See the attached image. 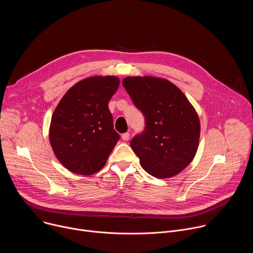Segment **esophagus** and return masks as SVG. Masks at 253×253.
Wrapping results in <instances>:
<instances>
[{
    "label": "esophagus",
    "mask_w": 253,
    "mask_h": 253,
    "mask_svg": "<svg viewBox=\"0 0 253 253\" xmlns=\"http://www.w3.org/2000/svg\"><path fill=\"white\" fill-rule=\"evenodd\" d=\"M121 137H122V139H123L124 141H127V140H129V138H130V134H129L128 132H126V133H123Z\"/></svg>",
    "instance_id": "esophagus-1"
}]
</instances>
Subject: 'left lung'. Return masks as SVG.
<instances>
[{
	"instance_id": "1",
	"label": "left lung",
	"mask_w": 253,
	"mask_h": 253,
	"mask_svg": "<svg viewBox=\"0 0 253 253\" xmlns=\"http://www.w3.org/2000/svg\"><path fill=\"white\" fill-rule=\"evenodd\" d=\"M122 84L145 117V130L130 141L141 166L159 179L180 173L198 149L200 121L194 107L163 78L126 77Z\"/></svg>"
}]
</instances>
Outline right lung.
Segmentation results:
<instances>
[{
  "instance_id": "right-lung-1",
  "label": "right lung",
  "mask_w": 253,
  "mask_h": 253,
  "mask_svg": "<svg viewBox=\"0 0 253 253\" xmlns=\"http://www.w3.org/2000/svg\"><path fill=\"white\" fill-rule=\"evenodd\" d=\"M119 84L116 76L89 77L71 87L57 105L49 139L68 170L91 175L104 167L120 138L108 108Z\"/></svg>"
}]
</instances>
